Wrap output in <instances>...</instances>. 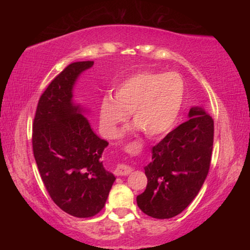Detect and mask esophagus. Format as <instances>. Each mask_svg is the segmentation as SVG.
Returning <instances> with one entry per match:
<instances>
[{"label":"esophagus","instance_id":"34e87169","mask_svg":"<svg viewBox=\"0 0 250 250\" xmlns=\"http://www.w3.org/2000/svg\"><path fill=\"white\" fill-rule=\"evenodd\" d=\"M131 172H132V168H131L129 166H125V164H118L115 170V175L117 176L129 175Z\"/></svg>","mask_w":250,"mask_h":250}]
</instances>
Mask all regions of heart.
Segmentation results:
<instances>
[{
  "instance_id": "heart-1",
  "label": "heart",
  "mask_w": 250,
  "mask_h": 250,
  "mask_svg": "<svg viewBox=\"0 0 250 250\" xmlns=\"http://www.w3.org/2000/svg\"><path fill=\"white\" fill-rule=\"evenodd\" d=\"M185 97V83L177 73L141 71L117 87L115 98L100 104V126L113 139L132 113V120L147 137H160L174 126Z\"/></svg>"
}]
</instances>
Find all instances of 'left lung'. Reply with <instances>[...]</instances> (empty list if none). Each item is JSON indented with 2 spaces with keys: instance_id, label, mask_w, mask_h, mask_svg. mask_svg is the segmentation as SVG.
<instances>
[{
  "instance_id": "8db88e82",
  "label": "left lung",
  "mask_w": 250,
  "mask_h": 250,
  "mask_svg": "<svg viewBox=\"0 0 250 250\" xmlns=\"http://www.w3.org/2000/svg\"><path fill=\"white\" fill-rule=\"evenodd\" d=\"M188 117L152 147V161L145 167L147 185L137 196V204L153 218H172L182 213L208 174L214 120L201 107H192Z\"/></svg>"
}]
</instances>
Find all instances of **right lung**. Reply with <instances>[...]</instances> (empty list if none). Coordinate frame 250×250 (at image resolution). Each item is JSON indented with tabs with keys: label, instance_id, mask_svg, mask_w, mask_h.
<instances>
[{
	"label": "right lung",
	"instance_id": "add662e5",
	"mask_svg": "<svg viewBox=\"0 0 250 250\" xmlns=\"http://www.w3.org/2000/svg\"><path fill=\"white\" fill-rule=\"evenodd\" d=\"M94 62L66 67L42 94L33 124V152L42 181L55 204L79 218L104 208L116 177L104 167L108 142L94 131L73 100L75 83Z\"/></svg>",
	"mask_w": 250,
	"mask_h": 250
}]
</instances>
